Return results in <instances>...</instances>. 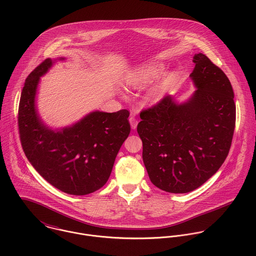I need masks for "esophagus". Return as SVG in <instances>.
<instances>
[{"instance_id":"34e87169","label":"esophagus","mask_w":256,"mask_h":256,"mask_svg":"<svg viewBox=\"0 0 256 256\" xmlns=\"http://www.w3.org/2000/svg\"><path fill=\"white\" fill-rule=\"evenodd\" d=\"M129 121H130V124H131L132 129H136V128H137V125H138V120H137V118H135L134 116H131L130 119H129Z\"/></svg>"}]
</instances>
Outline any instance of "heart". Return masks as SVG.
Here are the masks:
<instances>
[{"label":"heart","mask_w":256,"mask_h":256,"mask_svg":"<svg viewBox=\"0 0 256 256\" xmlns=\"http://www.w3.org/2000/svg\"><path fill=\"white\" fill-rule=\"evenodd\" d=\"M162 73V67L158 65H146L130 74L127 78V82L130 86L134 88H141V86H144L146 84L154 80L156 78H158ZM174 80V76L172 74L164 78L162 80V82L152 92L150 98L152 100L160 98L162 96L164 92L172 84Z\"/></svg>","instance_id":"obj_1"}]
</instances>
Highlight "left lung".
I'll return each instance as SVG.
<instances>
[{"instance_id":"1","label":"left lung","mask_w":256,"mask_h":256,"mask_svg":"<svg viewBox=\"0 0 256 256\" xmlns=\"http://www.w3.org/2000/svg\"><path fill=\"white\" fill-rule=\"evenodd\" d=\"M197 90L185 104L166 96L140 112L137 126L148 178L170 193L190 192L214 176L232 146L236 104L230 80L206 55L193 57Z\"/></svg>"}]
</instances>
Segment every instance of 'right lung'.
Masks as SVG:
<instances>
[{
	"instance_id": "right-lung-1",
	"label": "right lung",
	"mask_w": 256,
	"mask_h": 256,
	"mask_svg": "<svg viewBox=\"0 0 256 256\" xmlns=\"http://www.w3.org/2000/svg\"><path fill=\"white\" fill-rule=\"evenodd\" d=\"M52 66L46 59L28 74L20 100L18 125L22 150L37 172L57 189L86 195L110 178L120 146L130 134L129 111H94L55 132L39 120L34 98L39 78Z\"/></svg>"
}]
</instances>
